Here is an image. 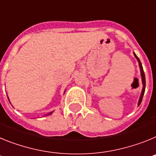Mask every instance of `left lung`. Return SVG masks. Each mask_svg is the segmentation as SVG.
<instances>
[{"label":"left lung","mask_w":156,"mask_h":156,"mask_svg":"<svg viewBox=\"0 0 156 156\" xmlns=\"http://www.w3.org/2000/svg\"><path fill=\"white\" fill-rule=\"evenodd\" d=\"M133 55H134V57L137 58V62H138L139 68H140V76H141V81H142V84H143L142 90H141V93H140V98H139V101H138V106H139V105H140V102H141V101H142L143 96H144V90H145V76H144V70H143L142 65H141V62H140V59H139L138 57L136 55V54H135L134 52H133Z\"/></svg>","instance_id":"1"}]
</instances>
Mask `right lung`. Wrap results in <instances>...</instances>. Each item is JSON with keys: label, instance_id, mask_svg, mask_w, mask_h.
<instances>
[{"label": "right lung", "instance_id": "right-lung-1", "mask_svg": "<svg viewBox=\"0 0 156 156\" xmlns=\"http://www.w3.org/2000/svg\"><path fill=\"white\" fill-rule=\"evenodd\" d=\"M8 100H9V99H8ZM52 112H49V113H47V114H45V115H44V116H47V115H51V114Z\"/></svg>", "mask_w": 156, "mask_h": 156}]
</instances>
